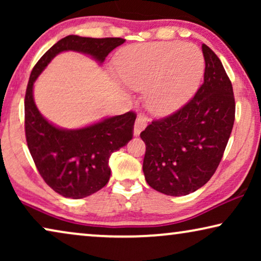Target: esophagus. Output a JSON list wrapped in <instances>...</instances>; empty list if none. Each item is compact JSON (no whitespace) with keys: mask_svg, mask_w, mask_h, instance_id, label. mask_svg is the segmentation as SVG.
<instances>
[{"mask_svg":"<svg viewBox=\"0 0 261 261\" xmlns=\"http://www.w3.org/2000/svg\"><path fill=\"white\" fill-rule=\"evenodd\" d=\"M146 124H147V119H146L144 115H139L134 123V135L140 134L141 132L145 129Z\"/></svg>","mask_w":261,"mask_h":261,"instance_id":"esophagus-1","label":"esophagus"}]
</instances>
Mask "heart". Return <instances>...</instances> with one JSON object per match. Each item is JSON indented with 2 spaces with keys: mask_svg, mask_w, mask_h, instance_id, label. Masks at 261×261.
Wrapping results in <instances>:
<instances>
[{
  "mask_svg": "<svg viewBox=\"0 0 261 261\" xmlns=\"http://www.w3.org/2000/svg\"><path fill=\"white\" fill-rule=\"evenodd\" d=\"M115 64L124 84L146 91L155 115L179 109L197 90L205 67L201 49L179 41L127 46L117 53Z\"/></svg>",
  "mask_w": 261,
  "mask_h": 261,
  "instance_id": "heart-1",
  "label": "heart"
}]
</instances>
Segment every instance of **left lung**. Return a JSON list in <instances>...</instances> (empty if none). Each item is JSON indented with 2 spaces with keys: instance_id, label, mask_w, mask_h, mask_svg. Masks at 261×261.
Wrapping results in <instances>:
<instances>
[{
  "instance_id": "left-lung-1",
  "label": "left lung",
  "mask_w": 261,
  "mask_h": 261,
  "mask_svg": "<svg viewBox=\"0 0 261 261\" xmlns=\"http://www.w3.org/2000/svg\"><path fill=\"white\" fill-rule=\"evenodd\" d=\"M204 82L190 101L140 133L146 145L142 170L154 190L185 196L202 188L215 173L235 120L229 77L215 52L202 45Z\"/></svg>"
}]
</instances>
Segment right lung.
I'll use <instances>...</instances> for the list:
<instances>
[{
  "label": "right lung",
  "mask_w": 261,
  "mask_h": 261,
  "mask_svg": "<svg viewBox=\"0 0 261 261\" xmlns=\"http://www.w3.org/2000/svg\"><path fill=\"white\" fill-rule=\"evenodd\" d=\"M124 41L122 38L67 35L53 45L32 70L24 96L27 146L45 183L66 198H84L108 183L110 155L133 138L137 114L127 112L81 129H60L42 117L35 106L34 82L60 52H82L102 63Z\"/></svg>",
  "instance_id": "right-lung-1"
}]
</instances>
